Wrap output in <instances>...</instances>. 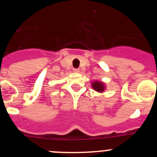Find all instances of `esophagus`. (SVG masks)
Instances as JSON below:
<instances>
[{
	"label": "esophagus",
	"instance_id": "34e87169",
	"mask_svg": "<svg viewBox=\"0 0 157 157\" xmlns=\"http://www.w3.org/2000/svg\"><path fill=\"white\" fill-rule=\"evenodd\" d=\"M73 71H74L75 73H78V72L80 71V70L78 68H74L73 69Z\"/></svg>",
	"mask_w": 157,
	"mask_h": 157
}]
</instances>
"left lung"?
<instances>
[{"label":"left lung","instance_id":"1","mask_svg":"<svg viewBox=\"0 0 157 157\" xmlns=\"http://www.w3.org/2000/svg\"><path fill=\"white\" fill-rule=\"evenodd\" d=\"M92 86L96 91H98V92H103L105 90V85L101 82H93Z\"/></svg>","mask_w":157,"mask_h":157}]
</instances>
